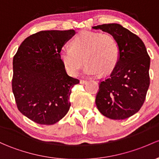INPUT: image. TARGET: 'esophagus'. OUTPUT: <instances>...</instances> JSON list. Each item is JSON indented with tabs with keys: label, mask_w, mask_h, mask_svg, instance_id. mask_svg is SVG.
<instances>
[{
	"label": "esophagus",
	"mask_w": 159,
	"mask_h": 159,
	"mask_svg": "<svg viewBox=\"0 0 159 159\" xmlns=\"http://www.w3.org/2000/svg\"><path fill=\"white\" fill-rule=\"evenodd\" d=\"M87 83V80H80V83H81V84H84V83Z\"/></svg>",
	"instance_id": "1"
}]
</instances>
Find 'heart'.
I'll use <instances>...</instances> for the list:
<instances>
[{"label": "heart", "mask_w": 159, "mask_h": 159, "mask_svg": "<svg viewBox=\"0 0 159 159\" xmlns=\"http://www.w3.org/2000/svg\"><path fill=\"white\" fill-rule=\"evenodd\" d=\"M119 57L120 47L116 39L98 32H80L71 41L70 48L60 52V58L70 76H76L84 62L83 73L86 76L107 74L116 67Z\"/></svg>", "instance_id": "obj_1"}]
</instances>
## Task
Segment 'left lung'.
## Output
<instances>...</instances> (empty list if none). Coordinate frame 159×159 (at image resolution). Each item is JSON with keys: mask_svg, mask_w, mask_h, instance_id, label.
Segmentation results:
<instances>
[{"mask_svg": "<svg viewBox=\"0 0 159 159\" xmlns=\"http://www.w3.org/2000/svg\"><path fill=\"white\" fill-rule=\"evenodd\" d=\"M112 35L120 47L118 63L110 76L99 83L95 97L98 111L113 120H124L139 111L150 83V57L143 41L120 24L93 26Z\"/></svg>", "mask_w": 159, "mask_h": 159, "instance_id": "8db88e82", "label": "left lung"}]
</instances>
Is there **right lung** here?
Wrapping results in <instances>:
<instances>
[{
	"instance_id": "right-lung-1",
	"label": "right lung",
	"mask_w": 159,
	"mask_h": 159,
	"mask_svg": "<svg viewBox=\"0 0 159 159\" xmlns=\"http://www.w3.org/2000/svg\"><path fill=\"white\" fill-rule=\"evenodd\" d=\"M73 30H47L22 42L13 59L12 89L18 110L39 124L52 125L70 107L71 89L80 80L68 76L60 58Z\"/></svg>"
}]
</instances>
